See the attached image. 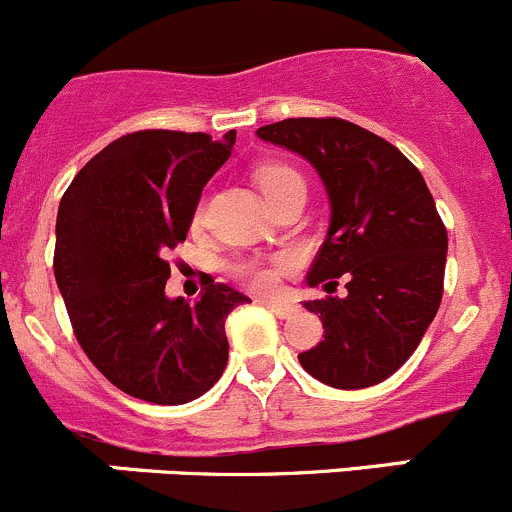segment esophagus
<instances>
[{
	"mask_svg": "<svg viewBox=\"0 0 512 512\" xmlns=\"http://www.w3.org/2000/svg\"><path fill=\"white\" fill-rule=\"evenodd\" d=\"M260 302L265 304L267 309H272V312H275L277 317H282V319H287V317H292V314H297V304L287 302V299L265 297V299H260Z\"/></svg>",
	"mask_w": 512,
	"mask_h": 512,
	"instance_id": "1",
	"label": "esophagus"
}]
</instances>
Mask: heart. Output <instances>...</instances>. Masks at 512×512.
I'll list each match as a JSON object with an SVG mask.
<instances>
[{
	"mask_svg": "<svg viewBox=\"0 0 512 512\" xmlns=\"http://www.w3.org/2000/svg\"><path fill=\"white\" fill-rule=\"evenodd\" d=\"M297 170L287 168V165H262L257 170V183H260V190L265 193L267 203L275 200L282 190H287L289 185L299 183ZM195 223H200V213L195 215ZM285 270V262H275V265H262V262H240L235 265V275L240 280H245L247 285L257 289H270L277 285V277Z\"/></svg>",
	"mask_w": 512,
	"mask_h": 512,
	"instance_id": "b5f03b06",
	"label": "heart"
}]
</instances>
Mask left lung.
<instances>
[{
	"instance_id": "left-lung-1",
	"label": "left lung",
	"mask_w": 512,
	"mask_h": 512,
	"mask_svg": "<svg viewBox=\"0 0 512 512\" xmlns=\"http://www.w3.org/2000/svg\"><path fill=\"white\" fill-rule=\"evenodd\" d=\"M257 138L312 165L329 198V227L307 272L327 297L324 339L299 354L307 374L334 389H366L389 379L421 344L443 297L448 235L428 185L404 153L342 118H287ZM348 292H331L336 280Z\"/></svg>"
}]
</instances>
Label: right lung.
I'll return each instance as SVG.
<instances>
[{
	"mask_svg": "<svg viewBox=\"0 0 512 512\" xmlns=\"http://www.w3.org/2000/svg\"><path fill=\"white\" fill-rule=\"evenodd\" d=\"M235 131H138L116 138L71 180L56 215L54 275L91 364L128 396L188 404L227 364L225 319L242 292L210 280L170 299L165 252L185 240Z\"/></svg>",
	"mask_w": 512,
	"mask_h": 512,
	"instance_id": "right-lung-1",
	"label": "right lung"
}]
</instances>
